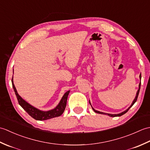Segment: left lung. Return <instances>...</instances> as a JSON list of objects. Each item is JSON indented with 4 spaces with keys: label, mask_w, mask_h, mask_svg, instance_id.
<instances>
[{
    "label": "left lung",
    "mask_w": 150,
    "mask_h": 150,
    "mask_svg": "<svg viewBox=\"0 0 150 150\" xmlns=\"http://www.w3.org/2000/svg\"><path fill=\"white\" fill-rule=\"evenodd\" d=\"M139 77H140V79H141V74L140 75V76H139ZM141 82H140V83H139V90H138V91H137V94H136V97H135V99L133 100V103H132V105L131 106H130L128 109H127L126 110H125L124 111H123V112H122V113H119V114H110V113H103V112H100V111H97V110H95L93 108H92V109L93 110V111H95V113H100V114H104V115H108V116H110V117H120V116H121V115H124V114H125L127 111H128V110H129V109L130 108H131L133 104H134L135 103V102L137 101V98H138V95H139V91H140V88H141ZM92 107V106H91Z\"/></svg>",
    "instance_id": "left-lung-1"
}]
</instances>
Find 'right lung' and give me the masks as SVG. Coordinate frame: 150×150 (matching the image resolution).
Returning <instances> with one entry per match:
<instances>
[{
	"mask_svg": "<svg viewBox=\"0 0 150 150\" xmlns=\"http://www.w3.org/2000/svg\"><path fill=\"white\" fill-rule=\"evenodd\" d=\"M11 82H12L13 88L16 96H17L18 104L21 105V106L23 108V109L26 111L31 117H33V119H35V120H45L52 119V118L59 117L61 115L64 111V110L66 106L67 98H68V96L69 93V90L66 92L64 95H63V97L61 98V100H60L59 104L57 105L55 108H54V109L50 111H44L39 110V109H37V108L33 107V106L30 105L29 103H28L26 100H24L23 98H22L20 95L18 94L17 90H16V88L15 87L13 81V78H12Z\"/></svg>",
	"mask_w": 150,
	"mask_h": 150,
	"instance_id": "obj_1",
	"label": "right lung"
}]
</instances>
